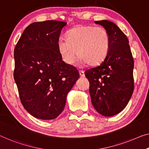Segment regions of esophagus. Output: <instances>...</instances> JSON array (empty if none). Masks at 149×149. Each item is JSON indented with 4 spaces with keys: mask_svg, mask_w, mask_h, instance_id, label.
<instances>
[{
    "mask_svg": "<svg viewBox=\"0 0 149 149\" xmlns=\"http://www.w3.org/2000/svg\"><path fill=\"white\" fill-rule=\"evenodd\" d=\"M79 75H80L81 77H84V76H85V74H84V71L79 70Z\"/></svg>",
    "mask_w": 149,
    "mask_h": 149,
    "instance_id": "esophagus-1",
    "label": "esophagus"
}]
</instances>
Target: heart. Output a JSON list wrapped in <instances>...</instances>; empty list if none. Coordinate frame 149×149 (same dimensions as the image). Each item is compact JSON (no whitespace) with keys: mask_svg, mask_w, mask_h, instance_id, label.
Returning a JSON list of instances; mask_svg holds the SVG:
<instances>
[{"mask_svg":"<svg viewBox=\"0 0 149 149\" xmlns=\"http://www.w3.org/2000/svg\"><path fill=\"white\" fill-rule=\"evenodd\" d=\"M57 45L62 60L68 65L74 63L77 53L82 63L95 66L107 56L110 37L103 27L79 25L68 33L67 39L60 37Z\"/></svg>","mask_w":149,"mask_h":149,"instance_id":"b5f03b06","label":"heart"}]
</instances>
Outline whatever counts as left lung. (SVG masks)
Masks as SVG:
<instances>
[{
  "label": "left lung",
  "instance_id": "8db88e82",
  "mask_svg": "<svg viewBox=\"0 0 149 149\" xmlns=\"http://www.w3.org/2000/svg\"><path fill=\"white\" fill-rule=\"evenodd\" d=\"M95 23L104 26L110 37L107 56L96 68L86 70L92 105L104 116H112L124 110L134 91V61L127 37L112 22Z\"/></svg>",
  "mask_w": 149,
  "mask_h": 149
}]
</instances>
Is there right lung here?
Listing matches in <instances>:
<instances>
[{
	"label": "right lung",
	"mask_w": 149,
	"mask_h": 149,
	"mask_svg": "<svg viewBox=\"0 0 149 149\" xmlns=\"http://www.w3.org/2000/svg\"><path fill=\"white\" fill-rule=\"evenodd\" d=\"M67 23L35 22L29 25L14 50V78L21 102L31 115L52 120L63 110L68 92L79 79L77 70L63 61L57 41Z\"/></svg>",
	"instance_id": "add662e5"
}]
</instances>
